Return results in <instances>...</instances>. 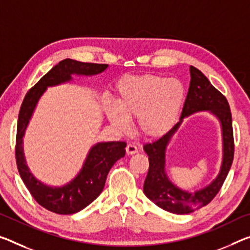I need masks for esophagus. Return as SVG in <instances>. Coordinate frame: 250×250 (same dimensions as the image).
<instances>
[{"label":"esophagus","mask_w":250,"mask_h":250,"mask_svg":"<svg viewBox=\"0 0 250 250\" xmlns=\"http://www.w3.org/2000/svg\"><path fill=\"white\" fill-rule=\"evenodd\" d=\"M137 151H138V148L134 145L129 144L128 146H126V148H125L126 154H134V153H137Z\"/></svg>","instance_id":"esophagus-1"}]
</instances>
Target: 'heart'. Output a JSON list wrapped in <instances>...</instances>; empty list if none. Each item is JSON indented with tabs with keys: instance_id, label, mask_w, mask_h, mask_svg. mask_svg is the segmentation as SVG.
<instances>
[{
	"instance_id": "heart-1",
	"label": "heart",
	"mask_w": 250,
	"mask_h": 250,
	"mask_svg": "<svg viewBox=\"0 0 250 250\" xmlns=\"http://www.w3.org/2000/svg\"><path fill=\"white\" fill-rule=\"evenodd\" d=\"M116 91L117 106H105L111 124L126 131L128 119L137 118L138 130L148 138L161 137L172 128L186 98L180 81L156 74L125 77Z\"/></svg>"
}]
</instances>
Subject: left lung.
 <instances>
[{
    "label": "left lung",
    "mask_w": 250,
    "mask_h": 250,
    "mask_svg": "<svg viewBox=\"0 0 250 250\" xmlns=\"http://www.w3.org/2000/svg\"><path fill=\"white\" fill-rule=\"evenodd\" d=\"M190 77L191 79L180 122L185 116L198 110L210 109L216 114L223 128L224 159L220 175L208 188L195 193H188L175 188L168 181L164 170L165 148L180 122L158 140L144 146V150L149 157V171L145 180L144 192L158 207L178 215L196 211L216 197L230 170L235 152L231 112L227 99L211 84L200 70L192 65L190 66Z\"/></svg>",
    "instance_id": "8db88e82"
}]
</instances>
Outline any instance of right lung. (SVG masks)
Masks as SVG:
<instances>
[{
	"mask_svg": "<svg viewBox=\"0 0 250 250\" xmlns=\"http://www.w3.org/2000/svg\"><path fill=\"white\" fill-rule=\"evenodd\" d=\"M108 64L86 63L64 59L43 75L25 94L18 119L15 159L20 176L39 205L59 215H71L82 210L100 195L104 188L106 176L120 158L125 157V141L101 142L90 150L83 168L75 179L61 188H51L41 184L31 175L23 157L22 138L33 110L46 86L57 85L71 80V74L93 75L104 71Z\"/></svg>",
	"mask_w": 250,
	"mask_h": 250,
	"instance_id": "add662e5",
	"label": "right lung"
}]
</instances>
